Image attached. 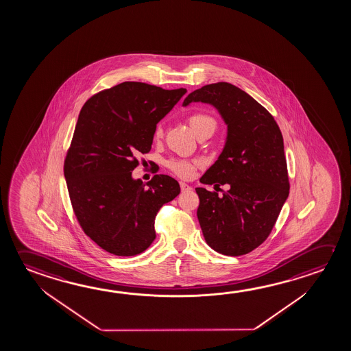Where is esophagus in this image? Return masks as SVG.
<instances>
[{
    "instance_id": "obj_1",
    "label": "esophagus",
    "mask_w": 351,
    "mask_h": 351,
    "mask_svg": "<svg viewBox=\"0 0 351 351\" xmlns=\"http://www.w3.org/2000/svg\"><path fill=\"white\" fill-rule=\"evenodd\" d=\"M180 187H181L182 192L192 190V187H191L190 184H184V182H180Z\"/></svg>"
}]
</instances>
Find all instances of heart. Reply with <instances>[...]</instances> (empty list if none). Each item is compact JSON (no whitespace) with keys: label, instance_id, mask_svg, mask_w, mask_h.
<instances>
[{"label":"heart","instance_id":"b5f03b06","mask_svg":"<svg viewBox=\"0 0 351 351\" xmlns=\"http://www.w3.org/2000/svg\"><path fill=\"white\" fill-rule=\"evenodd\" d=\"M189 123L195 134L201 132L202 130L206 127L215 128L217 125V122L212 116L207 115L204 112H195L193 115H191ZM161 134H162V128L160 125H158L156 128V137H160ZM199 165L201 162L198 160H186V159H171L167 162L169 169L181 178H191L195 173V167Z\"/></svg>","mask_w":351,"mask_h":351}]
</instances>
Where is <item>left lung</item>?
Instances as JSON below:
<instances>
[{"instance_id": "1", "label": "left lung", "mask_w": 351, "mask_h": 351, "mask_svg": "<svg viewBox=\"0 0 351 351\" xmlns=\"http://www.w3.org/2000/svg\"><path fill=\"white\" fill-rule=\"evenodd\" d=\"M191 103L210 104L228 126L224 149L199 181L230 189L223 195L195 189L202 232L217 252L246 254L269 236L289 195L282 132L261 104L226 82L190 93L182 105Z\"/></svg>"}]
</instances>
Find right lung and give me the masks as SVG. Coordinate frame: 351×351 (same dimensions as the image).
I'll list each match as a JSON object with an SVG mask.
<instances>
[{
	"instance_id": "right-lung-1",
	"label": "right lung",
	"mask_w": 351,
	"mask_h": 351,
	"mask_svg": "<svg viewBox=\"0 0 351 351\" xmlns=\"http://www.w3.org/2000/svg\"><path fill=\"white\" fill-rule=\"evenodd\" d=\"M187 92L123 82L82 108L64 159L69 198L82 229L115 256H136L156 239L154 220L180 193L167 175L145 184L132 178L139 153H149L156 123Z\"/></svg>"
}]
</instances>
